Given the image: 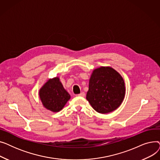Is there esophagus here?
I'll return each instance as SVG.
<instances>
[{"label":"esophagus","instance_id":"obj_1","mask_svg":"<svg viewBox=\"0 0 160 160\" xmlns=\"http://www.w3.org/2000/svg\"><path fill=\"white\" fill-rule=\"evenodd\" d=\"M78 96H80V97H85V93H84V92H82V93H80V94H78Z\"/></svg>","mask_w":160,"mask_h":160}]
</instances>
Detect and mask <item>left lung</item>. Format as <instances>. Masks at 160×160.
<instances>
[{"label": "left lung", "instance_id": "left-lung-1", "mask_svg": "<svg viewBox=\"0 0 160 160\" xmlns=\"http://www.w3.org/2000/svg\"><path fill=\"white\" fill-rule=\"evenodd\" d=\"M125 95L121 76L110 67L95 69L89 80L86 98L100 113H110L122 103Z\"/></svg>", "mask_w": 160, "mask_h": 160}]
</instances>
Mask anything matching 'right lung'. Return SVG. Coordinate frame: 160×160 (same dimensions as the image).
<instances>
[{
  "label": "right lung",
  "mask_w": 160,
  "mask_h": 160,
  "mask_svg": "<svg viewBox=\"0 0 160 160\" xmlns=\"http://www.w3.org/2000/svg\"><path fill=\"white\" fill-rule=\"evenodd\" d=\"M39 97L48 110L58 112L70 99V95L63 88L58 78L50 79L39 91Z\"/></svg>",
  "instance_id": "right-lung-1"
}]
</instances>
